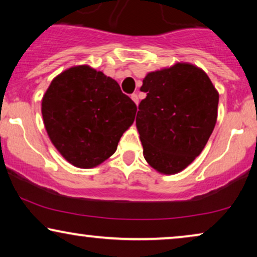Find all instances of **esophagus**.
<instances>
[{
	"label": "esophagus",
	"mask_w": 257,
	"mask_h": 257,
	"mask_svg": "<svg viewBox=\"0 0 257 257\" xmlns=\"http://www.w3.org/2000/svg\"><path fill=\"white\" fill-rule=\"evenodd\" d=\"M131 98H132V100L135 101V103H136L137 105H138V103H139V98H138V94H137V93H133L132 96H131Z\"/></svg>",
	"instance_id": "1"
}]
</instances>
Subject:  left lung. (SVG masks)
Returning <instances> with one entry per match:
<instances>
[{
  "label": "left lung",
  "instance_id": "left-lung-1",
  "mask_svg": "<svg viewBox=\"0 0 257 257\" xmlns=\"http://www.w3.org/2000/svg\"><path fill=\"white\" fill-rule=\"evenodd\" d=\"M140 90L147 92L136 118L144 157L160 173H178L208 142L219 93L206 72L187 63L147 73Z\"/></svg>",
  "mask_w": 257,
  "mask_h": 257
}]
</instances>
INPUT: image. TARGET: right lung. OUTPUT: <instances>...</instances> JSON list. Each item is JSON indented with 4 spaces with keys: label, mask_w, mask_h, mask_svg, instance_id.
<instances>
[{
    "label": "right lung",
    "mask_w": 257,
    "mask_h": 257,
    "mask_svg": "<svg viewBox=\"0 0 257 257\" xmlns=\"http://www.w3.org/2000/svg\"><path fill=\"white\" fill-rule=\"evenodd\" d=\"M136 112L135 101L114 79L87 65L58 75L42 100L49 138L70 164L80 168L97 166L115 152Z\"/></svg>",
    "instance_id": "right-lung-1"
}]
</instances>
